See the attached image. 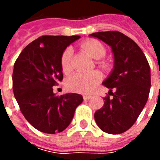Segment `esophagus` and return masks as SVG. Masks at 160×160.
<instances>
[{
    "mask_svg": "<svg viewBox=\"0 0 160 160\" xmlns=\"http://www.w3.org/2000/svg\"><path fill=\"white\" fill-rule=\"evenodd\" d=\"M92 97V95H88V94H85L83 96V98L85 99V100H88V99H90Z\"/></svg>",
    "mask_w": 160,
    "mask_h": 160,
    "instance_id": "34e87169",
    "label": "esophagus"
}]
</instances>
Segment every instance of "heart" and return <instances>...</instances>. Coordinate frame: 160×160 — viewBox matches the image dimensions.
I'll list each match as a JSON object with an SVG mask.
<instances>
[{
  "mask_svg": "<svg viewBox=\"0 0 160 160\" xmlns=\"http://www.w3.org/2000/svg\"><path fill=\"white\" fill-rule=\"evenodd\" d=\"M82 49L95 60H100L105 56V49L104 45L98 40H87L81 44ZM73 50L68 47L63 51L61 56V66L65 73H68L71 71V57ZM100 66L105 68L106 64L101 63ZM101 80L100 73L96 71L88 73H76L68 78L67 80V87L71 92L80 93H89L92 92L97 85Z\"/></svg>",
  "mask_w": 160,
  "mask_h": 160,
  "instance_id": "obj_1",
  "label": "heart"
}]
</instances>
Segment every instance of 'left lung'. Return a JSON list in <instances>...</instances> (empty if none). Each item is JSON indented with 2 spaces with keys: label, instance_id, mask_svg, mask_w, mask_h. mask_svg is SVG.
I'll return each mask as SVG.
<instances>
[{
  "label": "left lung",
  "instance_id": "obj_1",
  "mask_svg": "<svg viewBox=\"0 0 160 160\" xmlns=\"http://www.w3.org/2000/svg\"><path fill=\"white\" fill-rule=\"evenodd\" d=\"M89 36L111 46L114 56L113 69L103 81L110 89L109 95L104 98V106L95 112V122L105 133L122 134L133 126L147 104L150 67L141 48L123 33L99 32Z\"/></svg>",
  "mask_w": 160,
  "mask_h": 160
}]
</instances>
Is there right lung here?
Instances as JSON below:
<instances>
[{
	"label": "right lung",
	"mask_w": 160,
	"mask_h": 160,
	"mask_svg": "<svg viewBox=\"0 0 160 160\" xmlns=\"http://www.w3.org/2000/svg\"><path fill=\"white\" fill-rule=\"evenodd\" d=\"M80 36H42L29 43L16 60L12 90L20 111L38 130L60 133L68 127L83 97L66 93L56 96L53 87L63 78L61 56Z\"/></svg>",
	"instance_id": "right-lung-1"
}]
</instances>
